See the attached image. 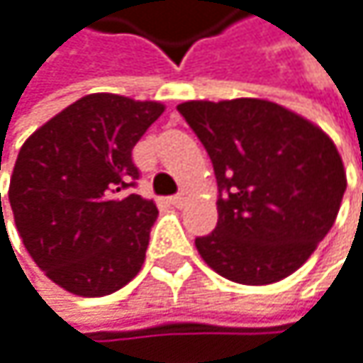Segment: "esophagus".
<instances>
[{
	"label": "esophagus",
	"instance_id": "esophagus-1",
	"mask_svg": "<svg viewBox=\"0 0 363 363\" xmlns=\"http://www.w3.org/2000/svg\"><path fill=\"white\" fill-rule=\"evenodd\" d=\"M189 200H191V194H189V191H180L178 196L169 198V204H172L174 208H183Z\"/></svg>",
	"mask_w": 363,
	"mask_h": 363
}]
</instances>
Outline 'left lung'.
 Instances as JSON below:
<instances>
[{"instance_id": "obj_1", "label": "left lung", "mask_w": 363, "mask_h": 363, "mask_svg": "<svg viewBox=\"0 0 363 363\" xmlns=\"http://www.w3.org/2000/svg\"><path fill=\"white\" fill-rule=\"evenodd\" d=\"M178 112L202 140L221 198L202 259L240 285L294 274L332 230L347 189L332 138L302 114L257 97L191 99Z\"/></svg>"}]
</instances>
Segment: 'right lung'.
Returning a JSON list of instances; mask_svg holds the SVG:
<instances>
[{
    "label": "right lung",
    "mask_w": 363,
    "mask_h": 363,
    "mask_svg": "<svg viewBox=\"0 0 363 363\" xmlns=\"http://www.w3.org/2000/svg\"><path fill=\"white\" fill-rule=\"evenodd\" d=\"M163 110L91 93L21 146L8 189L14 223L38 268L65 291L101 298L140 272L159 213L125 189L138 178L131 150Z\"/></svg>",
    "instance_id": "add662e5"
}]
</instances>
